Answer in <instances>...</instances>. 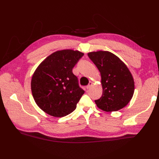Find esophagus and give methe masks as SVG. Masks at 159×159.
I'll return each mask as SVG.
<instances>
[{
	"instance_id": "esophagus-1",
	"label": "esophagus",
	"mask_w": 159,
	"mask_h": 159,
	"mask_svg": "<svg viewBox=\"0 0 159 159\" xmlns=\"http://www.w3.org/2000/svg\"><path fill=\"white\" fill-rule=\"evenodd\" d=\"M92 82H89L88 85H87L86 86V88H87V89H88L90 88L91 87H92Z\"/></svg>"
}]
</instances>
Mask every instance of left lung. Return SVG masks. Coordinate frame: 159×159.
Segmentation results:
<instances>
[{"label":"left lung","mask_w":159,"mask_h":159,"mask_svg":"<svg viewBox=\"0 0 159 159\" xmlns=\"http://www.w3.org/2000/svg\"><path fill=\"white\" fill-rule=\"evenodd\" d=\"M101 74L102 95L95 102L104 111L122 109L133 96L134 85L133 76L124 63L113 53L98 51L88 53Z\"/></svg>","instance_id":"8db88e82"}]
</instances>
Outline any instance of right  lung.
<instances>
[{
  "instance_id": "1",
  "label": "right lung",
  "mask_w": 159,
  "mask_h": 159,
  "mask_svg": "<svg viewBox=\"0 0 159 159\" xmlns=\"http://www.w3.org/2000/svg\"><path fill=\"white\" fill-rule=\"evenodd\" d=\"M83 55L73 50L57 51L35 71L31 80L32 94L36 104L45 113L61 117L76 109L85 91L80 87L72 69Z\"/></svg>"
}]
</instances>
